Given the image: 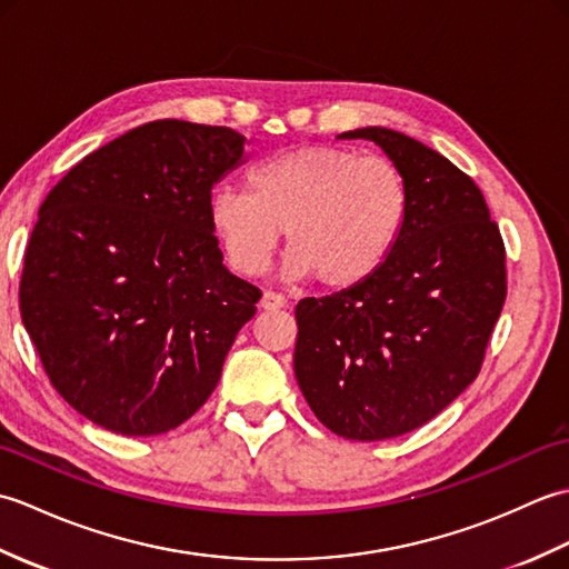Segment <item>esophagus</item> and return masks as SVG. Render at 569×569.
Returning <instances> with one entry per match:
<instances>
[{"label": "esophagus", "instance_id": "obj_1", "mask_svg": "<svg viewBox=\"0 0 569 569\" xmlns=\"http://www.w3.org/2000/svg\"><path fill=\"white\" fill-rule=\"evenodd\" d=\"M263 310H278V308H286V298L281 293H273V291H263L261 296V303Z\"/></svg>", "mask_w": 569, "mask_h": 569}]
</instances>
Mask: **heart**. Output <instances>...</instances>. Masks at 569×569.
Here are the masks:
<instances>
[{
  "label": "heart",
  "mask_w": 569,
  "mask_h": 569,
  "mask_svg": "<svg viewBox=\"0 0 569 569\" xmlns=\"http://www.w3.org/2000/svg\"><path fill=\"white\" fill-rule=\"evenodd\" d=\"M408 214L393 161L345 147H300L251 168L249 192L217 190L210 224L229 266L261 273L286 232L283 273L330 291L369 281L391 257Z\"/></svg>",
  "instance_id": "b5f03b06"
}]
</instances>
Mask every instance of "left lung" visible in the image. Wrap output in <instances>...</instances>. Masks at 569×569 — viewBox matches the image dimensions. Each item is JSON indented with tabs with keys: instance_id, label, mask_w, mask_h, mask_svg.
I'll list each match as a JSON object with an SVG mask.
<instances>
[{
	"instance_id": "obj_1",
	"label": "left lung",
	"mask_w": 569,
	"mask_h": 569,
	"mask_svg": "<svg viewBox=\"0 0 569 569\" xmlns=\"http://www.w3.org/2000/svg\"><path fill=\"white\" fill-rule=\"evenodd\" d=\"M401 168L408 214L369 281L296 306L293 369L312 413L347 440L420 428L477 379L506 300V251L475 180L401 131L367 127Z\"/></svg>"
}]
</instances>
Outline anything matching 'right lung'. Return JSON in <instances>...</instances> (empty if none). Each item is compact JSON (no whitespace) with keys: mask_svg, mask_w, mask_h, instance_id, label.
<instances>
[{"mask_svg":"<svg viewBox=\"0 0 569 569\" xmlns=\"http://www.w3.org/2000/svg\"><path fill=\"white\" fill-rule=\"evenodd\" d=\"M229 127L159 119L72 166L48 192L19 310L53 389L129 438L208 401L261 291L227 271L212 186L244 161Z\"/></svg>","mask_w":569,"mask_h":569,"instance_id":"obj_1","label":"right lung"}]
</instances>
